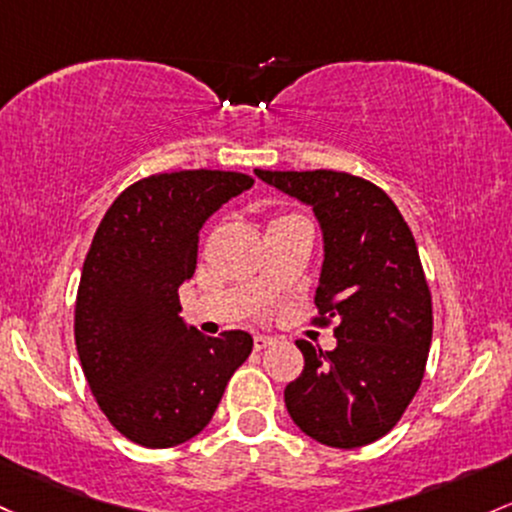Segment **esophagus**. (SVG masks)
<instances>
[{
  "mask_svg": "<svg viewBox=\"0 0 512 512\" xmlns=\"http://www.w3.org/2000/svg\"><path fill=\"white\" fill-rule=\"evenodd\" d=\"M269 345H274V338H269V335H255V350H267Z\"/></svg>",
  "mask_w": 512,
  "mask_h": 512,
  "instance_id": "1",
  "label": "esophagus"
}]
</instances>
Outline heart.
<instances>
[{"mask_svg":"<svg viewBox=\"0 0 512 512\" xmlns=\"http://www.w3.org/2000/svg\"><path fill=\"white\" fill-rule=\"evenodd\" d=\"M282 218H289V216H282ZM282 218H277V221H282Z\"/></svg>","mask_w":512,"mask_h":512,"instance_id":"obj_1","label":"heart"}]
</instances>
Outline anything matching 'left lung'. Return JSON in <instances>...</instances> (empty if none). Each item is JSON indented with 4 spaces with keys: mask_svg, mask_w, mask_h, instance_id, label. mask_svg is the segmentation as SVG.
I'll list each match as a JSON object with an SVG mask.
<instances>
[{
    "mask_svg": "<svg viewBox=\"0 0 512 512\" xmlns=\"http://www.w3.org/2000/svg\"><path fill=\"white\" fill-rule=\"evenodd\" d=\"M255 174L313 209L323 235L316 308L323 323L338 320L335 350L296 342L306 364L286 386V411L323 445H369L401 420L430 352L432 299L411 228L389 194L362 177Z\"/></svg>",
    "mask_w": 512,
    "mask_h": 512,
    "instance_id": "left-lung-1",
    "label": "left lung"
}]
</instances>
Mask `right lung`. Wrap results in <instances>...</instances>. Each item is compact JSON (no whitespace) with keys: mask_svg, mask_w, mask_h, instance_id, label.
<instances>
[{"mask_svg":"<svg viewBox=\"0 0 512 512\" xmlns=\"http://www.w3.org/2000/svg\"><path fill=\"white\" fill-rule=\"evenodd\" d=\"M252 184L221 170L153 174L119 194L94 233L77 289V355L99 408L136 445L199 435L250 357L245 330L206 338L184 323L177 289L192 279L204 223Z\"/></svg>","mask_w":512,"mask_h":512,"instance_id":"1","label":"right lung"}]
</instances>
